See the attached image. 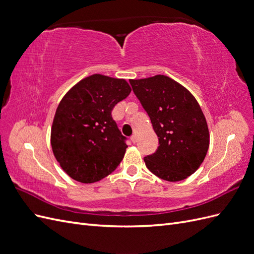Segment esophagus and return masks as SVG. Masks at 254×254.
<instances>
[{
  "mask_svg": "<svg viewBox=\"0 0 254 254\" xmlns=\"http://www.w3.org/2000/svg\"><path fill=\"white\" fill-rule=\"evenodd\" d=\"M130 140H131V142H132V143H136V141H137V137H136V135H132L131 137H130Z\"/></svg>",
  "mask_w": 254,
  "mask_h": 254,
  "instance_id": "1",
  "label": "esophagus"
}]
</instances>
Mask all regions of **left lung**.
<instances>
[{"instance_id": "left-lung-1", "label": "left lung", "mask_w": 254, "mask_h": 254, "mask_svg": "<svg viewBox=\"0 0 254 254\" xmlns=\"http://www.w3.org/2000/svg\"><path fill=\"white\" fill-rule=\"evenodd\" d=\"M129 82L159 137L156 152L144 158L146 167L166 181L187 179L209 149V129L200 106L190 91L164 75Z\"/></svg>"}]
</instances>
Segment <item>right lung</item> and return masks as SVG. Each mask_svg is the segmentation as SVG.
<instances>
[{
	"label": "right lung",
	"mask_w": 254,
	"mask_h": 254,
	"mask_svg": "<svg viewBox=\"0 0 254 254\" xmlns=\"http://www.w3.org/2000/svg\"><path fill=\"white\" fill-rule=\"evenodd\" d=\"M131 92L125 79L94 74L61 99L53 121L51 145L72 179L93 183L110 175L124 158L126 137L111 111Z\"/></svg>",
	"instance_id": "add662e5"
}]
</instances>
